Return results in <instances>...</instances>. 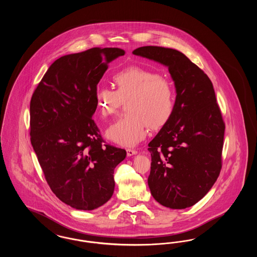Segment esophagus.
<instances>
[{
  "label": "esophagus",
  "mask_w": 257,
  "mask_h": 257,
  "mask_svg": "<svg viewBox=\"0 0 257 257\" xmlns=\"http://www.w3.org/2000/svg\"><path fill=\"white\" fill-rule=\"evenodd\" d=\"M126 152H127V156H129V157L136 155L138 153V151L136 149H133V148H127Z\"/></svg>",
  "instance_id": "1"
}]
</instances>
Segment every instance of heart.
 <instances>
[{"label": "heart", "instance_id": "obj_1", "mask_svg": "<svg viewBox=\"0 0 257 257\" xmlns=\"http://www.w3.org/2000/svg\"><path fill=\"white\" fill-rule=\"evenodd\" d=\"M115 90L97 87L95 107L102 118L113 114L126 103V115L112 123L107 138L122 147H134L147 137L149 126L158 130L171 121L175 111V91L162 74L131 66L112 76Z\"/></svg>", "mask_w": 257, "mask_h": 257}]
</instances>
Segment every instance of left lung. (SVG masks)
<instances>
[{
  "instance_id": "obj_1",
  "label": "left lung",
  "mask_w": 257,
  "mask_h": 257,
  "mask_svg": "<svg viewBox=\"0 0 257 257\" xmlns=\"http://www.w3.org/2000/svg\"><path fill=\"white\" fill-rule=\"evenodd\" d=\"M133 54L166 65L176 88L171 121L148 144L151 195L166 207H191L207 194L221 170L225 125L213 84L177 50L144 46Z\"/></svg>"
}]
</instances>
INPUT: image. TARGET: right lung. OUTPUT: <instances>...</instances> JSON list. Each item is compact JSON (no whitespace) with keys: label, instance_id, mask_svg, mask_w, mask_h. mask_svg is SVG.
<instances>
[{"label":"right lung","instance_id":"1","mask_svg":"<svg viewBox=\"0 0 257 257\" xmlns=\"http://www.w3.org/2000/svg\"><path fill=\"white\" fill-rule=\"evenodd\" d=\"M119 48H91L54 61L30 104L31 143L52 192L78 210L110 199L113 171L126 151L105 145L91 118L94 91Z\"/></svg>","mask_w":257,"mask_h":257}]
</instances>
